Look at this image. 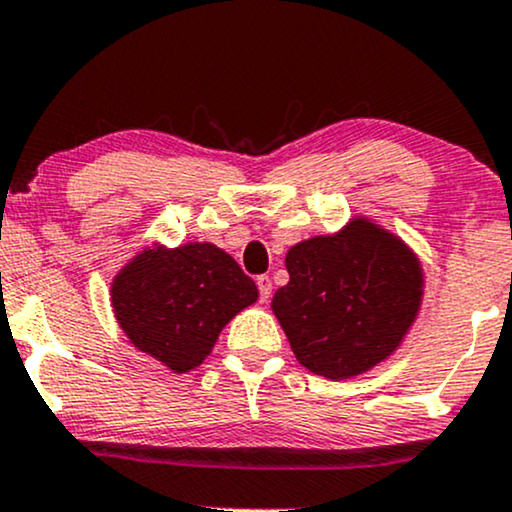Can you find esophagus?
I'll use <instances>...</instances> for the list:
<instances>
[{
  "instance_id": "1",
  "label": "esophagus",
  "mask_w": 512,
  "mask_h": 512,
  "mask_svg": "<svg viewBox=\"0 0 512 512\" xmlns=\"http://www.w3.org/2000/svg\"><path fill=\"white\" fill-rule=\"evenodd\" d=\"M256 287H258V299L266 304V301L270 299V292H273V280H270L268 275H258L256 277Z\"/></svg>"
}]
</instances>
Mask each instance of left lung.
<instances>
[{"label": "left lung", "mask_w": 512, "mask_h": 512, "mask_svg": "<svg viewBox=\"0 0 512 512\" xmlns=\"http://www.w3.org/2000/svg\"><path fill=\"white\" fill-rule=\"evenodd\" d=\"M289 282L273 311L296 361L315 375H361L401 344L422 296V270L408 246L368 220L289 249Z\"/></svg>", "instance_id": "left-lung-1"}]
</instances>
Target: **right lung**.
<instances>
[{"instance_id": "obj_1", "label": "right lung", "mask_w": 512, "mask_h": 512, "mask_svg": "<svg viewBox=\"0 0 512 512\" xmlns=\"http://www.w3.org/2000/svg\"><path fill=\"white\" fill-rule=\"evenodd\" d=\"M256 299L254 280L235 258L197 242L144 251L111 287L113 311L130 342L175 372L204 363L220 330Z\"/></svg>"}]
</instances>
